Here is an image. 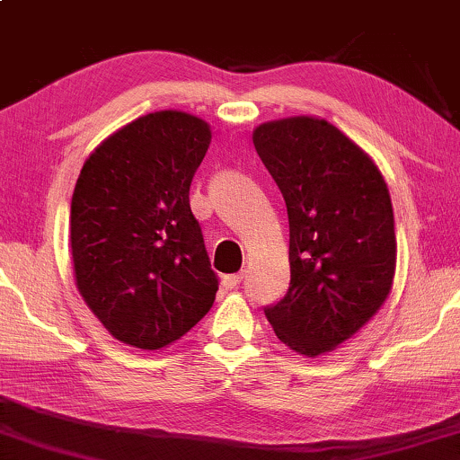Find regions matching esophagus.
<instances>
[{"label":"esophagus","instance_id":"34e87169","mask_svg":"<svg viewBox=\"0 0 460 460\" xmlns=\"http://www.w3.org/2000/svg\"><path fill=\"white\" fill-rule=\"evenodd\" d=\"M242 279H243V272L225 274V277L221 279V285L225 287V289H237V285L242 283Z\"/></svg>","mask_w":460,"mask_h":460}]
</instances>
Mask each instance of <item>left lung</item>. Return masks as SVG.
Wrapping results in <instances>:
<instances>
[{
	"instance_id": "obj_1",
	"label": "left lung",
	"mask_w": 460,
	"mask_h": 460,
	"mask_svg": "<svg viewBox=\"0 0 460 460\" xmlns=\"http://www.w3.org/2000/svg\"><path fill=\"white\" fill-rule=\"evenodd\" d=\"M252 140L289 215V291L264 314L283 345L318 358L366 326L393 289L388 186L372 156L326 119L266 121Z\"/></svg>"
}]
</instances>
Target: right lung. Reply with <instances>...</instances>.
I'll list each match as a JSON object with an SVG mask.
<instances>
[{
  "mask_svg": "<svg viewBox=\"0 0 460 460\" xmlns=\"http://www.w3.org/2000/svg\"><path fill=\"white\" fill-rule=\"evenodd\" d=\"M212 129L198 115L155 111L107 136L82 164L70 210L74 279L113 339L155 351L215 304L218 280L190 183Z\"/></svg>",
  "mask_w": 460,
  "mask_h": 460,
  "instance_id": "1",
  "label": "right lung"
}]
</instances>
